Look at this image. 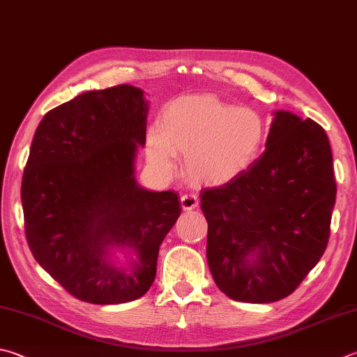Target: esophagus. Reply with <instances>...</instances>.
I'll return each mask as SVG.
<instances>
[{
	"mask_svg": "<svg viewBox=\"0 0 357 357\" xmlns=\"http://www.w3.org/2000/svg\"><path fill=\"white\" fill-rule=\"evenodd\" d=\"M180 204L185 211H191L194 208L199 206V199L196 194H183V196L180 197Z\"/></svg>",
	"mask_w": 357,
	"mask_h": 357,
	"instance_id": "34e87169",
	"label": "esophagus"
}]
</instances>
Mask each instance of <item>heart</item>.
<instances>
[{
  "label": "heart",
  "mask_w": 357,
  "mask_h": 357,
  "mask_svg": "<svg viewBox=\"0 0 357 357\" xmlns=\"http://www.w3.org/2000/svg\"><path fill=\"white\" fill-rule=\"evenodd\" d=\"M264 139L266 123L258 112L213 95H186L171 100L160 126L147 132L146 155L165 176L176 169L174 157H183L186 177L222 186L250 169Z\"/></svg>",
  "instance_id": "1"
}]
</instances>
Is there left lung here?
Masks as SVG:
<instances>
[{
    "label": "left lung",
    "mask_w": 357,
    "mask_h": 357,
    "mask_svg": "<svg viewBox=\"0 0 357 357\" xmlns=\"http://www.w3.org/2000/svg\"><path fill=\"white\" fill-rule=\"evenodd\" d=\"M335 192L326 132L273 112L266 151L250 169L200 192L214 283L245 303L291 295L325 253Z\"/></svg>",
    "instance_id": "left-lung-1"
}]
</instances>
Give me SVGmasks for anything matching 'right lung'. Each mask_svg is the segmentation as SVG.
Returning a JSON list of instances; mask_svg holds the SVG:
<instances>
[{"mask_svg":"<svg viewBox=\"0 0 357 357\" xmlns=\"http://www.w3.org/2000/svg\"><path fill=\"white\" fill-rule=\"evenodd\" d=\"M149 102L133 85L86 91L46 113L22 181L33 258L73 297L119 305L149 291L158 250L181 208L174 191L135 178ZM121 248L127 266L111 259Z\"/></svg>","mask_w":357,"mask_h":357,"instance_id":"obj_1","label":"right lung"}]
</instances>
